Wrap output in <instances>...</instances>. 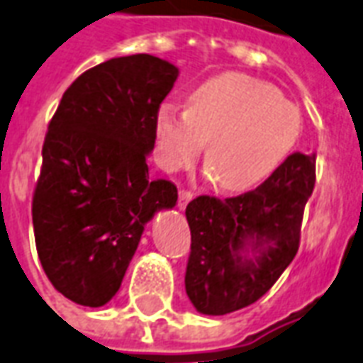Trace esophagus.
<instances>
[{"label":"esophagus","instance_id":"34e87169","mask_svg":"<svg viewBox=\"0 0 363 363\" xmlns=\"http://www.w3.org/2000/svg\"><path fill=\"white\" fill-rule=\"evenodd\" d=\"M192 198H194V194L190 192V190H181V192H179V203H177L179 209H184V207L188 206V201L192 200Z\"/></svg>","mask_w":363,"mask_h":363}]
</instances>
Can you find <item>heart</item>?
I'll list each match as a JSON object with an SVG mask.
<instances>
[{
	"mask_svg": "<svg viewBox=\"0 0 363 363\" xmlns=\"http://www.w3.org/2000/svg\"><path fill=\"white\" fill-rule=\"evenodd\" d=\"M303 118L267 82L238 72L207 77L188 106L165 102L156 114L157 160L184 169L203 152L207 175L225 192H245L280 169L301 137Z\"/></svg>",
	"mask_w": 363,
	"mask_h": 363,
	"instance_id": "b5f03b06",
	"label": "heart"
}]
</instances>
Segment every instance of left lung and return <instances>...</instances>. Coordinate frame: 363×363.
<instances>
[{
  "label": "left lung",
  "mask_w": 363,
  "mask_h": 363,
  "mask_svg": "<svg viewBox=\"0 0 363 363\" xmlns=\"http://www.w3.org/2000/svg\"><path fill=\"white\" fill-rule=\"evenodd\" d=\"M314 182L316 154L295 152L251 192L225 200L198 196L188 203L192 245L184 287L196 311L230 314L276 284L297 255Z\"/></svg>",
  "instance_id": "1"
}]
</instances>
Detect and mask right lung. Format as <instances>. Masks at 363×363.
<instances>
[{"label": "right lung", "mask_w": 363, "mask_h": 363, "mask_svg": "<svg viewBox=\"0 0 363 363\" xmlns=\"http://www.w3.org/2000/svg\"><path fill=\"white\" fill-rule=\"evenodd\" d=\"M179 68L152 55L83 72L49 123L32 201L38 257L55 289L82 306L114 297L146 223L177 203L148 173L157 108Z\"/></svg>", "instance_id": "obj_1"}]
</instances>
